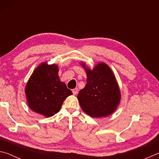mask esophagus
Returning a JSON list of instances; mask_svg holds the SVG:
<instances>
[{
	"instance_id": "1",
	"label": "esophagus",
	"mask_w": 159,
	"mask_h": 159,
	"mask_svg": "<svg viewBox=\"0 0 159 159\" xmlns=\"http://www.w3.org/2000/svg\"><path fill=\"white\" fill-rule=\"evenodd\" d=\"M72 92H73V94L74 95H76L78 93V88H74V89L72 90Z\"/></svg>"
}]
</instances>
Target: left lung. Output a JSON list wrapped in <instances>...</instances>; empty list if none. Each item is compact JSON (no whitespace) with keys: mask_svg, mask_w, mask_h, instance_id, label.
Instances as JSON below:
<instances>
[{"mask_svg":"<svg viewBox=\"0 0 159 159\" xmlns=\"http://www.w3.org/2000/svg\"><path fill=\"white\" fill-rule=\"evenodd\" d=\"M87 83L78 94L80 107L93 118L111 114L120 102V93L114 74L108 65L99 63L93 70L86 68Z\"/></svg>","mask_w":159,"mask_h":159,"instance_id":"left-lung-1","label":"left lung"}]
</instances>
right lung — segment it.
I'll list each match as a JSON object with an SVG mask.
<instances>
[{
    "instance_id": "right-lung-1",
    "label": "right lung",
    "mask_w": 159,
    "mask_h": 159,
    "mask_svg": "<svg viewBox=\"0 0 159 159\" xmlns=\"http://www.w3.org/2000/svg\"><path fill=\"white\" fill-rule=\"evenodd\" d=\"M58 66L43 63L34 70L26 85L25 93L30 108L50 117L60 111L64 101L72 92L61 82Z\"/></svg>"
}]
</instances>
